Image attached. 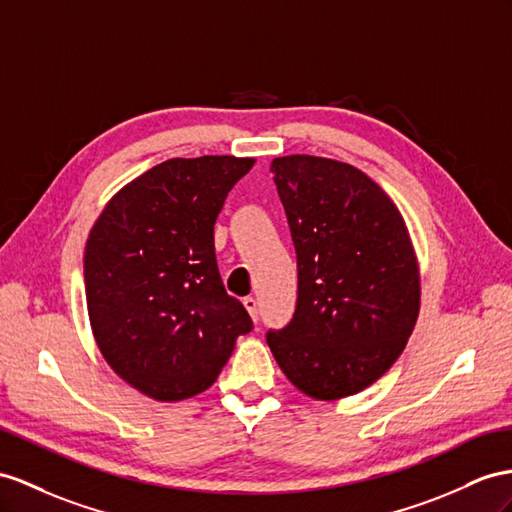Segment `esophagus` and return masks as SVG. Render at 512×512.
I'll return each instance as SVG.
<instances>
[{
	"label": "esophagus",
	"instance_id": "esophagus-1",
	"mask_svg": "<svg viewBox=\"0 0 512 512\" xmlns=\"http://www.w3.org/2000/svg\"><path fill=\"white\" fill-rule=\"evenodd\" d=\"M242 303H244L246 311L251 313V318H253V320H257V318H259V303H257V298H253V296H246V298L242 300Z\"/></svg>",
	"mask_w": 512,
	"mask_h": 512
}]
</instances>
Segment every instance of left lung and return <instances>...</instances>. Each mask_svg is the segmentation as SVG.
<instances>
[{"label": "left lung", "instance_id": "obj_1", "mask_svg": "<svg viewBox=\"0 0 512 512\" xmlns=\"http://www.w3.org/2000/svg\"><path fill=\"white\" fill-rule=\"evenodd\" d=\"M292 231L298 296L266 339L311 398L337 400L381 378L419 311V270L398 207L359 168L316 155L272 160Z\"/></svg>", "mask_w": 512, "mask_h": 512}]
</instances>
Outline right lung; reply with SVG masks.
I'll return each instance as SVG.
<instances>
[{
    "label": "right lung",
    "instance_id": "add662e5",
    "mask_svg": "<svg viewBox=\"0 0 512 512\" xmlns=\"http://www.w3.org/2000/svg\"><path fill=\"white\" fill-rule=\"evenodd\" d=\"M255 160H166L114 196L88 235L84 281L101 355L123 381L175 402L216 381L253 320L222 285L214 225Z\"/></svg>",
    "mask_w": 512,
    "mask_h": 512
}]
</instances>
